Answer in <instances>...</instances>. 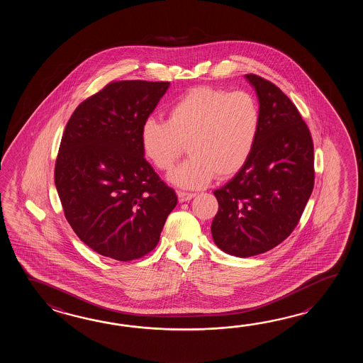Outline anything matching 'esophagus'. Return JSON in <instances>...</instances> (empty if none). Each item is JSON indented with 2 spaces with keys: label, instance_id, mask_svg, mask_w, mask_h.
<instances>
[{
  "label": "esophagus",
  "instance_id": "1",
  "mask_svg": "<svg viewBox=\"0 0 363 363\" xmlns=\"http://www.w3.org/2000/svg\"><path fill=\"white\" fill-rule=\"evenodd\" d=\"M194 196H196V193L182 192V191H179L178 192L179 201H180V202L192 200Z\"/></svg>",
  "mask_w": 363,
  "mask_h": 363
}]
</instances>
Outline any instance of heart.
I'll return each mask as SVG.
<instances>
[{
  "label": "heart",
  "instance_id": "b5f03b06",
  "mask_svg": "<svg viewBox=\"0 0 363 363\" xmlns=\"http://www.w3.org/2000/svg\"><path fill=\"white\" fill-rule=\"evenodd\" d=\"M261 127V110L247 92L199 86L182 96L169 119L149 118L141 127V147L157 170L167 172L184 152L191 157L170 175L174 184L201 188L230 178L247 162Z\"/></svg>",
  "mask_w": 363,
  "mask_h": 363
}]
</instances>
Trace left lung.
<instances>
[{
    "instance_id": "8db88e82",
    "label": "left lung",
    "mask_w": 363,
    "mask_h": 363,
    "mask_svg": "<svg viewBox=\"0 0 363 363\" xmlns=\"http://www.w3.org/2000/svg\"><path fill=\"white\" fill-rule=\"evenodd\" d=\"M259 101L261 127L244 167L214 191L216 247L252 257L279 245L300 222L314 188V144L294 102L274 83L247 74Z\"/></svg>"
}]
</instances>
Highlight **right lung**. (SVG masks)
Returning <instances> with one entry per match:
<instances>
[{"mask_svg":"<svg viewBox=\"0 0 363 363\" xmlns=\"http://www.w3.org/2000/svg\"><path fill=\"white\" fill-rule=\"evenodd\" d=\"M169 85L111 82L75 108L63 132L55 169L63 213L77 238L104 257L128 262L152 252L178 203L140 139Z\"/></svg>","mask_w":363,"mask_h":363,"instance_id":"obj_1","label":"right lung"}]
</instances>
